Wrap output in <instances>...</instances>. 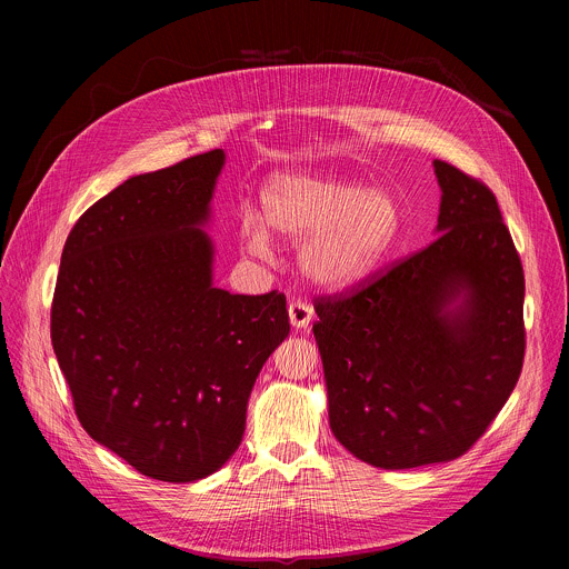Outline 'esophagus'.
I'll list each match as a JSON object with an SVG mask.
<instances>
[{"label": "esophagus", "mask_w": 569, "mask_h": 569, "mask_svg": "<svg viewBox=\"0 0 569 569\" xmlns=\"http://www.w3.org/2000/svg\"><path fill=\"white\" fill-rule=\"evenodd\" d=\"M288 317H290V323L295 329H308V323L315 317V310H312V306L297 299L288 306Z\"/></svg>", "instance_id": "esophagus-1"}]
</instances>
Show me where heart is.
Here are the masks:
<instances>
[{
	"instance_id": "b5f03b06",
	"label": "heart",
	"mask_w": 569,
	"mask_h": 569,
	"mask_svg": "<svg viewBox=\"0 0 569 569\" xmlns=\"http://www.w3.org/2000/svg\"><path fill=\"white\" fill-rule=\"evenodd\" d=\"M400 229V207L389 191L327 173L274 176L261 191V218H240L242 248L263 254L272 233L301 242L299 268L323 290L360 283Z\"/></svg>"
}]
</instances>
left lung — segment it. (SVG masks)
I'll return each instance as SVG.
<instances>
[{"label":"left lung","mask_w":569,"mask_h":569,"mask_svg":"<svg viewBox=\"0 0 569 569\" xmlns=\"http://www.w3.org/2000/svg\"><path fill=\"white\" fill-rule=\"evenodd\" d=\"M437 240L312 323L336 439L405 470L461 457L498 417L525 358V274L496 196L435 159Z\"/></svg>","instance_id":"left-lung-1"}]
</instances>
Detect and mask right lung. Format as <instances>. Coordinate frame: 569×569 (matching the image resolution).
<instances>
[{"instance_id":"1","label":"right lung","mask_w":569,"mask_h":569,"mask_svg":"<svg viewBox=\"0 0 569 569\" xmlns=\"http://www.w3.org/2000/svg\"><path fill=\"white\" fill-rule=\"evenodd\" d=\"M224 150L126 180L67 236L51 342L86 432L146 477L187 483L242 441L286 297L213 286L207 233Z\"/></svg>"}]
</instances>
